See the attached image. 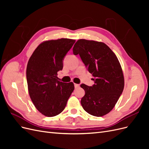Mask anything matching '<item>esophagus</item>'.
<instances>
[{
    "instance_id": "34e87169",
    "label": "esophagus",
    "mask_w": 149,
    "mask_h": 149,
    "mask_svg": "<svg viewBox=\"0 0 149 149\" xmlns=\"http://www.w3.org/2000/svg\"><path fill=\"white\" fill-rule=\"evenodd\" d=\"M74 88H78V87L79 86V84H76V83H74Z\"/></svg>"
}]
</instances>
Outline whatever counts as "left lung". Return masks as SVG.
<instances>
[{
  "label": "left lung",
  "instance_id": "1",
  "mask_svg": "<svg viewBox=\"0 0 149 149\" xmlns=\"http://www.w3.org/2000/svg\"><path fill=\"white\" fill-rule=\"evenodd\" d=\"M79 55L88 71L94 77V84L81 87L85 91L81 104L85 111L101 117L113 109L123 91L124 78L120 63L114 53L105 43L78 40L73 48Z\"/></svg>",
  "mask_w": 149,
  "mask_h": 149
}]
</instances>
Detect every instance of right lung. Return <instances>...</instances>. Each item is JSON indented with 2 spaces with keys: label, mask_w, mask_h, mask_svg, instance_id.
Returning <instances> with one entry per match:
<instances>
[{
  "label": "right lung",
  "mask_w": 149,
  "mask_h": 149,
  "mask_svg": "<svg viewBox=\"0 0 149 149\" xmlns=\"http://www.w3.org/2000/svg\"><path fill=\"white\" fill-rule=\"evenodd\" d=\"M74 40L61 38L40 43L35 49L26 66L29 95L42 114L53 117L60 114L74 89L73 83L58 81L57 72L62 70L66 53Z\"/></svg>",
  "instance_id": "add662e5"
}]
</instances>
